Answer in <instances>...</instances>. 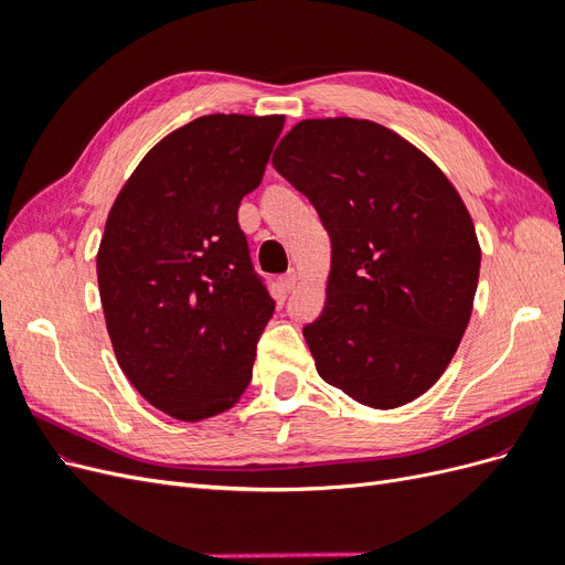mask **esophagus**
<instances>
[{"label": "esophagus", "mask_w": 565, "mask_h": 565, "mask_svg": "<svg viewBox=\"0 0 565 565\" xmlns=\"http://www.w3.org/2000/svg\"><path fill=\"white\" fill-rule=\"evenodd\" d=\"M280 285L287 289V292H292V289L299 285V273L295 268H289L285 276L280 278Z\"/></svg>", "instance_id": "obj_1"}]
</instances>
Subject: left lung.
Listing matches in <instances>:
<instances>
[{
  "instance_id": "obj_1",
  "label": "left lung",
  "mask_w": 565,
  "mask_h": 565,
  "mask_svg": "<svg viewBox=\"0 0 565 565\" xmlns=\"http://www.w3.org/2000/svg\"><path fill=\"white\" fill-rule=\"evenodd\" d=\"M330 233L320 377L367 407L429 391L465 334L481 268L473 221L434 160L370 119H303L273 152Z\"/></svg>"
}]
</instances>
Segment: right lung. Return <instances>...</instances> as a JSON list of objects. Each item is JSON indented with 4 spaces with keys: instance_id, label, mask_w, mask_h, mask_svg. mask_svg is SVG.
<instances>
[{
    "instance_id": "1",
    "label": "right lung",
    "mask_w": 565,
    "mask_h": 565,
    "mask_svg": "<svg viewBox=\"0 0 565 565\" xmlns=\"http://www.w3.org/2000/svg\"><path fill=\"white\" fill-rule=\"evenodd\" d=\"M282 115H204L148 150L115 198L96 256L117 363L169 417L200 422L245 393L276 309L237 224Z\"/></svg>"
}]
</instances>
